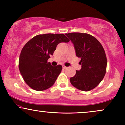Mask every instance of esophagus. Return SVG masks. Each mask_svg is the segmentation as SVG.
I'll return each mask as SVG.
<instances>
[{
  "mask_svg": "<svg viewBox=\"0 0 125 125\" xmlns=\"http://www.w3.org/2000/svg\"><path fill=\"white\" fill-rule=\"evenodd\" d=\"M63 69H66L67 67L65 66H64V65H63Z\"/></svg>",
  "mask_w": 125,
  "mask_h": 125,
  "instance_id": "esophagus-1",
  "label": "esophagus"
}]
</instances>
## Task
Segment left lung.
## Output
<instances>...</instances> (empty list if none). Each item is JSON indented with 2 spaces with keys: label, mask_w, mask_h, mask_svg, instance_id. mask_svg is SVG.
I'll return each mask as SVG.
<instances>
[{
  "label": "left lung",
  "mask_w": 125,
  "mask_h": 125,
  "mask_svg": "<svg viewBox=\"0 0 125 125\" xmlns=\"http://www.w3.org/2000/svg\"><path fill=\"white\" fill-rule=\"evenodd\" d=\"M65 35L73 43L77 57L81 59L82 68L70 78L71 84L82 91L94 89L106 72L107 58L102 45L89 34L74 32Z\"/></svg>",
  "instance_id": "obj_1"
}]
</instances>
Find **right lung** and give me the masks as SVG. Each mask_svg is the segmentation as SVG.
<instances>
[{
	"instance_id": "obj_1",
	"label": "right lung",
	"mask_w": 125,
	"mask_h": 125,
	"mask_svg": "<svg viewBox=\"0 0 125 125\" xmlns=\"http://www.w3.org/2000/svg\"><path fill=\"white\" fill-rule=\"evenodd\" d=\"M70 40L64 34L38 35L28 41L21 49L19 59V69L26 84L37 91L52 86L62 66H52L48 62L57 45Z\"/></svg>"
}]
</instances>
